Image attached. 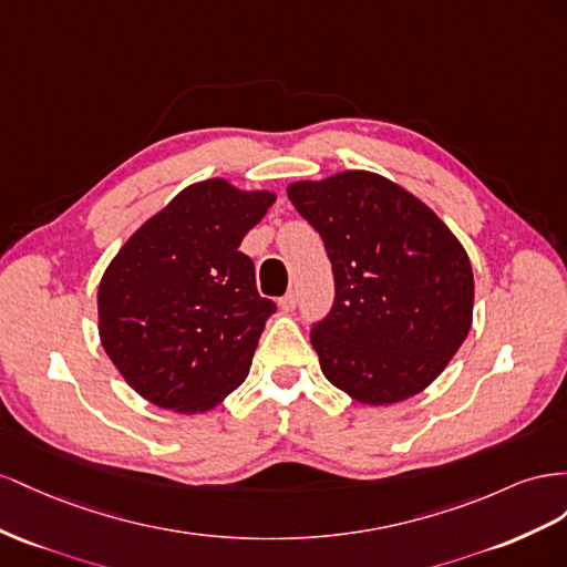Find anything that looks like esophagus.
<instances>
[{"mask_svg":"<svg viewBox=\"0 0 567 567\" xmlns=\"http://www.w3.org/2000/svg\"><path fill=\"white\" fill-rule=\"evenodd\" d=\"M282 311H295L297 309V292L295 289H289V292L278 301Z\"/></svg>","mask_w":567,"mask_h":567,"instance_id":"34e87169","label":"esophagus"}]
</instances>
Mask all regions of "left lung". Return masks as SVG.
Returning <instances> with one entry per match:
<instances>
[{
    "mask_svg": "<svg viewBox=\"0 0 567 567\" xmlns=\"http://www.w3.org/2000/svg\"><path fill=\"white\" fill-rule=\"evenodd\" d=\"M334 275V303L313 322L326 378L370 406L409 399L454 359L473 322V268L461 241L411 192L365 171L295 183Z\"/></svg>",
    "mask_w": 567,
    "mask_h": 567,
    "instance_id": "obj_1",
    "label": "left lung"
}]
</instances>
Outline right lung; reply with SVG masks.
<instances>
[{
    "label": "right lung",
    "instance_id": "add662e5",
    "mask_svg": "<svg viewBox=\"0 0 567 567\" xmlns=\"http://www.w3.org/2000/svg\"><path fill=\"white\" fill-rule=\"evenodd\" d=\"M275 202L220 177L189 185L125 241L100 285V337L137 394L202 413L245 382L275 301L241 239Z\"/></svg>",
    "mask_w": 567,
    "mask_h": 567
}]
</instances>
